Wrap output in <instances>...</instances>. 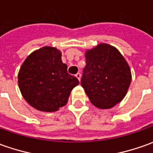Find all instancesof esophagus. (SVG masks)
I'll list each match as a JSON object with an SVG mask.
<instances>
[{
    "mask_svg": "<svg viewBox=\"0 0 153 153\" xmlns=\"http://www.w3.org/2000/svg\"><path fill=\"white\" fill-rule=\"evenodd\" d=\"M75 76L77 77V79H78L79 80H80V79H81V74H80V73H77L76 74H75Z\"/></svg>",
    "mask_w": 153,
    "mask_h": 153,
    "instance_id": "1",
    "label": "esophagus"
}]
</instances>
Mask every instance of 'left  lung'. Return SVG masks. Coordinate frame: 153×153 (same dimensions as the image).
Listing matches in <instances>:
<instances>
[{
  "label": "left lung",
  "instance_id": "8db88e82",
  "mask_svg": "<svg viewBox=\"0 0 153 153\" xmlns=\"http://www.w3.org/2000/svg\"><path fill=\"white\" fill-rule=\"evenodd\" d=\"M81 85L94 106L113 108L125 97L131 72L124 56L115 47L99 44L85 53Z\"/></svg>",
  "mask_w": 153,
  "mask_h": 153
}]
</instances>
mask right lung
Segmentation results:
<instances>
[{"label": "right lung", "mask_w": 153, "mask_h": 153, "mask_svg": "<svg viewBox=\"0 0 153 153\" xmlns=\"http://www.w3.org/2000/svg\"><path fill=\"white\" fill-rule=\"evenodd\" d=\"M60 51L44 46L34 51L20 68L19 86L26 102L37 110L55 112L68 102L71 91L79 85L68 73Z\"/></svg>", "instance_id": "obj_1"}]
</instances>
